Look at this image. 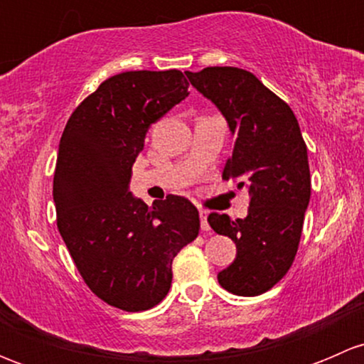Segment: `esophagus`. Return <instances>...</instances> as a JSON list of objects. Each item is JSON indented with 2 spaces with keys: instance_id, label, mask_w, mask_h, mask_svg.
I'll return each mask as SVG.
<instances>
[{
  "instance_id": "obj_1",
  "label": "esophagus",
  "mask_w": 364,
  "mask_h": 364,
  "mask_svg": "<svg viewBox=\"0 0 364 364\" xmlns=\"http://www.w3.org/2000/svg\"><path fill=\"white\" fill-rule=\"evenodd\" d=\"M200 229H203V230H209L208 211H200Z\"/></svg>"
}]
</instances>
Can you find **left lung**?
<instances>
[{
  "mask_svg": "<svg viewBox=\"0 0 364 364\" xmlns=\"http://www.w3.org/2000/svg\"><path fill=\"white\" fill-rule=\"evenodd\" d=\"M186 77L236 139L223 179L232 178L250 193L245 218L208 216L211 229L229 236L237 250L218 284L236 296H259L285 277L299 247L311 192L306 144L291 107L252 72L208 67Z\"/></svg>",
  "mask_w": 364,
  "mask_h": 364,
  "instance_id": "left-lung-1",
  "label": "left lung"
}]
</instances>
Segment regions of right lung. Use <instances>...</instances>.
<instances>
[{"instance_id":"add662e5","label":"right lung","mask_w":364,"mask_h":364,"mask_svg":"<svg viewBox=\"0 0 364 364\" xmlns=\"http://www.w3.org/2000/svg\"><path fill=\"white\" fill-rule=\"evenodd\" d=\"M186 97L179 70L117 73L72 112L61 135L58 229L87 287L119 310L159 304L171 289L172 260L199 234L188 199L168 196L148 208L130 192L149 127Z\"/></svg>"}]
</instances>
